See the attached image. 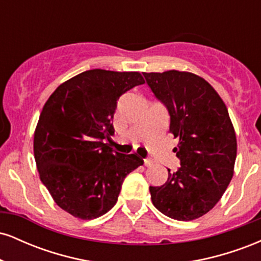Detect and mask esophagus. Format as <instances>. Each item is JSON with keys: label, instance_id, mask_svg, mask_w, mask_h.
I'll return each mask as SVG.
<instances>
[{"label": "esophagus", "instance_id": "obj_1", "mask_svg": "<svg viewBox=\"0 0 261 261\" xmlns=\"http://www.w3.org/2000/svg\"><path fill=\"white\" fill-rule=\"evenodd\" d=\"M143 163H145L146 167H151V166H152V161L148 160V158H146V160H143Z\"/></svg>", "mask_w": 261, "mask_h": 261}]
</instances>
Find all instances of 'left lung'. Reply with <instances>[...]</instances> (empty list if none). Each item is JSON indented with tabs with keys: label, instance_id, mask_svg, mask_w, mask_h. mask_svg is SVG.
Returning a JSON list of instances; mask_svg holds the SVG:
<instances>
[{
	"label": "left lung",
	"instance_id": "1",
	"mask_svg": "<svg viewBox=\"0 0 261 261\" xmlns=\"http://www.w3.org/2000/svg\"><path fill=\"white\" fill-rule=\"evenodd\" d=\"M155 99L169 114V133L180 167L161 187H149L154 207L173 220L203 216L220 201L233 176L237 140L228 110L201 77L172 70L143 72Z\"/></svg>",
	"mask_w": 261,
	"mask_h": 261
}]
</instances>
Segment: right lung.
<instances>
[{
  "label": "right lung",
  "instance_id": "add662e5",
  "mask_svg": "<svg viewBox=\"0 0 261 261\" xmlns=\"http://www.w3.org/2000/svg\"><path fill=\"white\" fill-rule=\"evenodd\" d=\"M139 72L95 68L60 85L40 114L34 157L40 180L55 202L81 220L103 216L114 207L128 173L142 166L104 143L114 135L118 99L143 85Z\"/></svg>",
  "mask_w": 261,
  "mask_h": 261
}]
</instances>
